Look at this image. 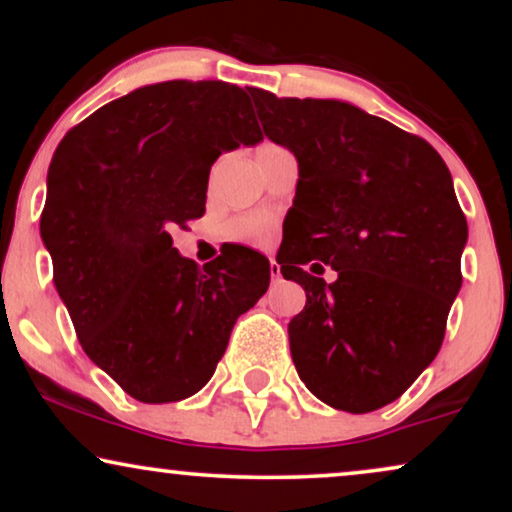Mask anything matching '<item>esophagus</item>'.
Listing matches in <instances>:
<instances>
[{
	"mask_svg": "<svg viewBox=\"0 0 512 512\" xmlns=\"http://www.w3.org/2000/svg\"><path fill=\"white\" fill-rule=\"evenodd\" d=\"M270 275H272V282H279V279H282V268H279V263L272 261V258H270Z\"/></svg>",
	"mask_w": 512,
	"mask_h": 512,
	"instance_id": "obj_1",
	"label": "esophagus"
}]
</instances>
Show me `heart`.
Listing matches in <instances>:
<instances>
[{"label": "heart", "instance_id": "b5f03b06", "mask_svg": "<svg viewBox=\"0 0 512 512\" xmlns=\"http://www.w3.org/2000/svg\"><path fill=\"white\" fill-rule=\"evenodd\" d=\"M261 149H265V146H261ZM272 233H275V226L265 216H244V219L230 223V237L237 242L268 244L272 240Z\"/></svg>", "mask_w": 512, "mask_h": 512}]
</instances>
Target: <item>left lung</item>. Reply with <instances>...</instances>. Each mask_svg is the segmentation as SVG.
Segmentation results:
<instances>
[{
	"instance_id": "1",
	"label": "left lung",
	"mask_w": 512,
	"mask_h": 512,
	"mask_svg": "<svg viewBox=\"0 0 512 512\" xmlns=\"http://www.w3.org/2000/svg\"><path fill=\"white\" fill-rule=\"evenodd\" d=\"M251 97L265 137L298 160L277 263L307 296L289 324L300 380L335 410L384 408L436 359L461 289L468 226L452 174L424 139L349 102ZM319 260L335 283L302 270Z\"/></svg>"
}]
</instances>
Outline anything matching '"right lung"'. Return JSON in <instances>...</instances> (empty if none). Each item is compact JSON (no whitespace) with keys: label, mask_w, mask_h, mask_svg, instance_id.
<instances>
[{"label":"right lung","mask_w":512,"mask_h":512,"mask_svg":"<svg viewBox=\"0 0 512 512\" xmlns=\"http://www.w3.org/2000/svg\"><path fill=\"white\" fill-rule=\"evenodd\" d=\"M261 139L242 88L163 81L104 104L53 153L39 228L55 289L88 359L137 401L198 394L268 291L258 251L200 268L170 235L205 214L214 160Z\"/></svg>","instance_id":"add662e5"}]
</instances>
